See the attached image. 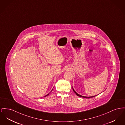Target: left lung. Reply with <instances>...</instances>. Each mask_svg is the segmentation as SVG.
<instances>
[{
	"mask_svg": "<svg viewBox=\"0 0 125 125\" xmlns=\"http://www.w3.org/2000/svg\"><path fill=\"white\" fill-rule=\"evenodd\" d=\"M73 91L74 92V93L76 94V95L78 96H79V97H82V98H93V97H95L96 96H90V97H86V96H82L81 95H80V94H78L74 90V89H73Z\"/></svg>",
	"mask_w": 125,
	"mask_h": 125,
	"instance_id": "left-lung-1",
	"label": "left lung"
}]
</instances>
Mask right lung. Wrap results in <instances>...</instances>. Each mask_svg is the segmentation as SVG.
I'll return each mask as SVG.
<instances>
[{
	"mask_svg": "<svg viewBox=\"0 0 125 125\" xmlns=\"http://www.w3.org/2000/svg\"><path fill=\"white\" fill-rule=\"evenodd\" d=\"M52 90H53V89H52ZM47 94V95H46L45 96H44V97H46V96L49 95V94Z\"/></svg>",
	"mask_w": 125,
	"mask_h": 125,
	"instance_id": "obj_1",
	"label": "right lung"
}]
</instances>
